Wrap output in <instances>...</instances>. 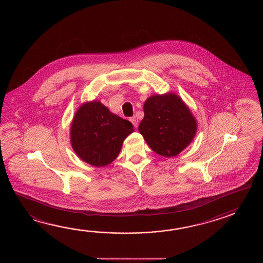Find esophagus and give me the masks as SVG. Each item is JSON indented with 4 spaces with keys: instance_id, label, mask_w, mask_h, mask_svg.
Wrapping results in <instances>:
<instances>
[{
    "instance_id": "obj_1",
    "label": "esophagus",
    "mask_w": 263,
    "mask_h": 263,
    "mask_svg": "<svg viewBox=\"0 0 263 263\" xmlns=\"http://www.w3.org/2000/svg\"><path fill=\"white\" fill-rule=\"evenodd\" d=\"M129 121L133 123L135 128L138 127V119L136 118V117H133V118H129Z\"/></svg>"
}]
</instances>
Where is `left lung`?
<instances>
[{"instance_id":"left-lung-1","label":"left lung","mask_w":263,"mask_h":263,"mask_svg":"<svg viewBox=\"0 0 263 263\" xmlns=\"http://www.w3.org/2000/svg\"><path fill=\"white\" fill-rule=\"evenodd\" d=\"M144 112L139 133L151 149L161 156H177L196 136V118L184 101L175 93L156 94L147 98Z\"/></svg>"}]
</instances>
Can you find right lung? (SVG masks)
<instances>
[{"instance_id": "right-lung-1", "label": "right lung", "mask_w": 263, "mask_h": 263, "mask_svg": "<svg viewBox=\"0 0 263 263\" xmlns=\"http://www.w3.org/2000/svg\"><path fill=\"white\" fill-rule=\"evenodd\" d=\"M134 130L133 124L110 112L101 101H86L73 117L70 144L81 160L102 167L116 160L124 140Z\"/></svg>"}]
</instances>
